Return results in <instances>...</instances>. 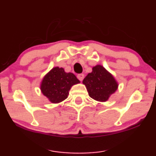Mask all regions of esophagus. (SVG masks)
<instances>
[{"label":"esophagus","instance_id":"1","mask_svg":"<svg viewBox=\"0 0 156 156\" xmlns=\"http://www.w3.org/2000/svg\"><path fill=\"white\" fill-rule=\"evenodd\" d=\"M77 77L79 79V80L82 81L83 80V78H84V74H83V73L78 74V75L77 76Z\"/></svg>","mask_w":156,"mask_h":156}]
</instances>
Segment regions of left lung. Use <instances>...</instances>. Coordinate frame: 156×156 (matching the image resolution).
Returning <instances> with one entry per match:
<instances>
[{
    "instance_id": "1",
    "label": "left lung",
    "mask_w": 156,
    "mask_h": 156,
    "mask_svg": "<svg viewBox=\"0 0 156 156\" xmlns=\"http://www.w3.org/2000/svg\"><path fill=\"white\" fill-rule=\"evenodd\" d=\"M83 83L86 86L90 97L100 102L107 101L118 87L112 75L100 65L93 68V71L87 74Z\"/></svg>"
}]
</instances>
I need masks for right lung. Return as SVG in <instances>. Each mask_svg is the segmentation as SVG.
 Instances as JSON below:
<instances>
[{
  "mask_svg": "<svg viewBox=\"0 0 156 156\" xmlns=\"http://www.w3.org/2000/svg\"><path fill=\"white\" fill-rule=\"evenodd\" d=\"M80 80L72 73H66L63 68H53L44 77L41 84V90L52 103L62 102L68 98L69 90Z\"/></svg>",
  "mask_w": 156,
  "mask_h": 156,
  "instance_id": "add662e5",
  "label": "right lung"
}]
</instances>
